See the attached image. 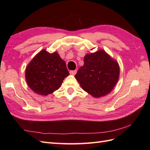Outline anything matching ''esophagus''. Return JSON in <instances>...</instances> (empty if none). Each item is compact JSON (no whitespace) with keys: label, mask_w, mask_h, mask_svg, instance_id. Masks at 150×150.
Segmentation results:
<instances>
[{"label":"esophagus","mask_w":150,"mask_h":150,"mask_svg":"<svg viewBox=\"0 0 150 150\" xmlns=\"http://www.w3.org/2000/svg\"><path fill=\"white\" fill-rule=\"evenodd\" d=\"M69 73L70 75H75L76 73H77V70H72V71H70Z\"/></svg>","instance_id":"esophagus-1"}]
</instances>
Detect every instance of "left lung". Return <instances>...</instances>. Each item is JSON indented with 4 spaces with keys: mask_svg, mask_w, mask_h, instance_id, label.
<instances>
[{
    "mask_svg": "<svg viewBox=\"0 0 150 150\" xmlns=\"http://www.w3.org/2000/svg\"><path fill=\"white\" fill-rule=\"evenodd\" d=\"M119 75L118 62L104 50H99L85 55L84 65L79 69L75 77L85 91L99 98L113 90Z\"/></svg>",
    "mask_w": 150,
    "mask_h": 150,
    "instance_id": "1",
    "label": "left lung"
}]
</instances>
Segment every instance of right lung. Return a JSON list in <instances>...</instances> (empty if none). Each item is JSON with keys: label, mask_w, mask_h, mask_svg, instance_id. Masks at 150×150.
<instances>
[{"label": "right lung", "mask_w": 150, "mask_h": 150, "mask_svg": "<svg viewBox=\"0 0 150 150\" xmlns=\"http://www.w3.org/2000/svg\"><path fill=\"white\" fill-rule=\"evenodd\" d=\"M69 75L66 62L59 53H50L46 50L33 57L25 71L26 82L31 90L44 96L58 90Z\"/></svg>", "instance_id": "add662e5"}]
</instances>
